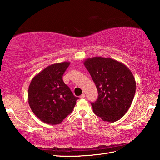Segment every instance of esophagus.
<instances>
[{"mask_svg":"<svg viewBox=\"0 0 160 160\" xmlns=\"http://www.w3.org/2000/svg\"><path fill=\"white\" fill-rule=\"evenodd\" d=\"M84 97H85V94H84V93H82V94L81 95V96H80V98H81V99H82V98H84Z\"/></svg>","mask_w":160,"mask_h":160,"instance_id":"esophagus-1","label":"esophagus"}]
</instances>
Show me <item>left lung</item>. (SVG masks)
Masks as SVG:
<instances>
[{"label":"left lung","mask_w":160,"mask_h":160,"mask_svg":"<svg viewBox=\"0 0 160 160\" xmlns=\"http://www.w3.org/2000/svg\"><path fill=\"white\" fill-rule=\"evenodd\" d=\"M84 65L98 92L96 101L91 103L94 113L103 121L120 120L131 105L136 89L131 70L118 60L100 56L86 59Z\"/></svg>","instance_id":"8db88e82"}]
</instances>
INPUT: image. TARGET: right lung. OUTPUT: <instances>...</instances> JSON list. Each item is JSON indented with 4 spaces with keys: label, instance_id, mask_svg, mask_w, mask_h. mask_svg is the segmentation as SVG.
I'll return each instance as SVG.
<instances>
[{
    "label": "right lung",
    "instance_id": "right-lung-1",
    "mask_svg": "<svg viewBox=\"0 0 160 160\" xmlns=\"http://www.w3.org/2000/svg\"><path fill=\"white\" fill-rule=\"evenodd\" d=\"M69 62L51 64L33 78L29 86L28 102L36 117L45 123L58 124L72 112L78 97L62 76Z\"/></svg>",
    "mask_w": 160,
    "mask_h": 160
}]
</instances>
